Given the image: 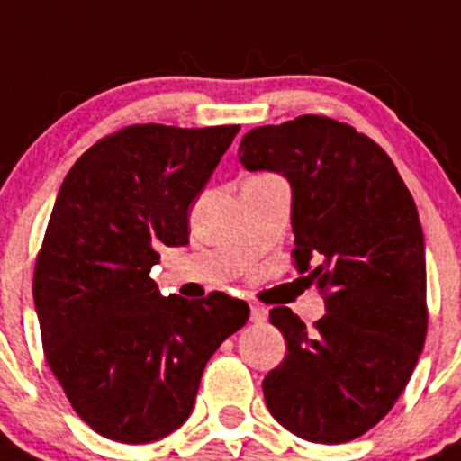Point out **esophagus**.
<instances>
[{"instance_id": "1", "label": "esophagus", "mask_w": 461, "mask_h": 461, "mask_svg": "<svg viewBox=\"0 0 461 461\" xmlns=\"http://www.w3.org/2000/svg\"><path fill=\"white\" fill-rule=\"evenodd\" d=\"M250 320H253V322H264V320H267V308L259 306V303H253V306H250Z\"/></svg>"}]
</instances>
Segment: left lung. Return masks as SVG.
<instances>
[{"label": "left lung", "mask_w": 461, "mask_h": 461, "mask_svg": "<svg viewBox=\"0 0 461 461\" xmlns=\"http://www.w3.org/2000/svg\"><path fill=\"white\" fill-rule=\"evenodd\" d=\"M239 158L290 181L294 269L315 280L327 311L313 330L287 306L269 313L287 355L264 378L267 406L299 438L352 441L390 413L424 346L418 208L390 155L327 115L255 127Z\"/></svg>", "instance_id": "1"}]
</instances>
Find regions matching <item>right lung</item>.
Instances as JSON below:
<instances>
[{"mask_svg":"<svg viewBox=\"0 0 461 461\" xmlns=\"http://www.w3.org/2000/svg\"><path fill=\"white\" fill-rule=\"evenodd\" d=\"M239 125H130L69 169L34 264L43 355L104 438L150 443L192 413L203 366L246 325L243 299L162 297L159 246L190 241V206Z\"/></svg>","mask_w":461,"mask_h":461,"instance_id":"right-lung-1","label":"right lung"}]
</instances>
